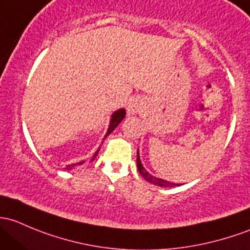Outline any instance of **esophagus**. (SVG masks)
Here are the masks:
<instances>
[{"label": "esophagus", "instance_id": "34e87169", "mask_svg": "<svg viewBox=\"0 0 250 250\" xmlns=\"http://www.w3.org/2000/svg\"><path fill=\"white\" fill-rule=\"evenodd\" d=\"M144 109V101L140 98H133L128 103L127 114L128 115H136Z\"/></svg>", "mask_w": 250, "mask_h": 250}]
</instances>
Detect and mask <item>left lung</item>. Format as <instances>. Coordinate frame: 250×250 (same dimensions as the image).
<instances>
[{
    "label": "left lung",
    "instance_id": "obj_1",
    "mask_svg": "<svg viewBox=\"0 0 250 250\" xmlns=\"http://www.w3.org/2000/svg\"><path fill=\"white\" fill-rule=\"evenodd\" d=\"M136 167H138V170H139V172H140V175L145 178L147 182L152 183V185L159 186V187H164V188H167V187L171 188V187H176V186L178 187V186H181V183H177V185H176V183L169 182V181H165V180H163V178H158V177H156V176L151 175V173H149L145 169V167H144L143 163H141L140 156H139V149H138V158H136Z\"/></svg>",
    "mask_w": 250,
    "mask_h": 250
}]
</instances>
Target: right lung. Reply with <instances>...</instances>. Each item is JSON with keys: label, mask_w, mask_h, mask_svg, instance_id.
Instances as JSON below:
<instances>
[{"label": "right lung", "mask_w": 250, "mask_h": 250, "mask_svg": "<svg viewBox=\"0 0 250 250\" xmlns=\"http://www.w3.org/2000/svg\"><path fill=\"white\" fill-rule=\"evenodd\" d=\"M125 109H118L117 111H115L114 114L111 115V120H110L109 128H107V132H106V134H105L104 139L106 138V136L109 135V134H111L112 132H114L115 128H116L117 125H120L121 122H122V120H123V118H125ZM99 149H101V147H99V148L96 151V153L93 154V157H92V160L96 158L97 154H98V152H99ZM81 164H83V162H80V163H77V164L67 165V167H65L64 169H65V170H72V169H74V167H77V165H81Z\"/></svg>", "instance_id": "add662e5"}]
</instances>
